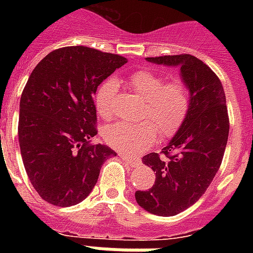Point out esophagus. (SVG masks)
Masks as SVG:
<instances>
[{"instance_id":"esophagus-1","label":"esophagus","mask_w":253,"mask_h":253,"mask_svg":"<svg viewBox=\"0 0 253 253\" xmlns=\"http://www.w3.org/2000/svg\"><path fill=\"white\" fill-rule=\"evenodd\" d=\"M119 157H121V159L123 160L127 165H130V167H138L139 163H141L138 159H132V157H127V156H122V154L119 156Z\"/></svg>"}]
</instances>
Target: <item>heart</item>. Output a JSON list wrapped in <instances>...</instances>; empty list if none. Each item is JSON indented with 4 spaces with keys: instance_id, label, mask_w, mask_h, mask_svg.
Listing matches in <instances>:
<instances>
[{
    "instance_id": "b5f03b06",
    "label": "heart",
    "mask_w": 253,
    "mask_h": 253,
    "mask_svg": "<svg viewBox=\"0 0 253 253\" xmlns=\"http://www.w3.org/2000/svg\"><path fill=\"white\" fill-rule=\"evenodd\" d=\"M130 86L145 100L142 118L148 121L131 125L119 122L104 130L105 142L118 152L135 154L157 139V128L163 138L173 135L184 122L190 107L186 84L179 78L165 81L161 74L150 70L132 73ZM119 83L108 78L101 84L94 96L96 110L101 118L112 119L116 114V93Z\"/></svg>"
}]
</instances>
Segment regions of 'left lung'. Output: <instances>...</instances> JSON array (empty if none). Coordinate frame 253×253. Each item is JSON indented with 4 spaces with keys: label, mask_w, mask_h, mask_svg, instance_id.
I'll list each match as a JSON object with an SVG mask.
<instances>
[{
    "label": "left lung",
    "mask_w": 253,
    "mask_h": 253,
    "mask_svg": "<svg viewBox=\"0 0 253 253\" xmlns=\"http://www.w3.org/2000/svg\"><path fill=\"white\" fill-rule=\"evenodd\" d=\"M146 61L179 67L190 92L186 119L163 149L164 157L149 153L142 159L156 172L153 187L135 192V201L146 211L172 217L199 201L219 169L229 135L226 97L215 73L190 54Z\"/></svg>",
    "instance_id": "obj_1"
}]
</instances>
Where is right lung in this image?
<instances>
[{
  "mask_svg": "<svg viewBox=\"0 0 253 253\" xmlns=\"http://www.w3.org/2000/svg\"><path fill=\"white\" fill-rule=\"evenodd\" d=\"M125 63L121 55L72 46L51 51L31 73L20 100V152L31 184L48 203L83 202L105 160L116 156L89 139L97 134L93 94Z\"/></svg>",
  "mask_w": 253,
  "mask_h": 253,
  "instance_id": "obj_1",
  "label": "right lung"
}]
</instances>
